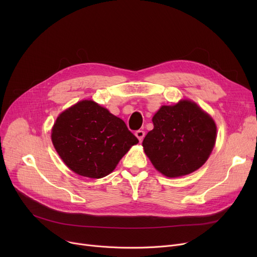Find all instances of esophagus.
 Instances as JSON below:
<instances>
[{"label":"esophagus","mask_w":257,"mask_h":257,"mask_svg":"<svg viewBox=\"0 0 257 257\" xmlns=\"http://www.w3.org/2000/svg\"><path fill=\"white\" fill-rule=\"evenodd\" d=\"M136 136L140 140V142H142L144 140V138H145V131L144 130H138L136 132Z\"/></svg>","instance_id":"1"}]
</instances>
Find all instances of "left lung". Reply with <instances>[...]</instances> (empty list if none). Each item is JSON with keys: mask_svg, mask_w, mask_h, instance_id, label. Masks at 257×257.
I'll return each instance as SVG.
<instances>
[{"mask_svg": "<svg viewBox=\"0 0 257 257\" xmlns=\"http://www.w3.org/2000/svg\"><path fill=\"white\" fill-rule=\"evenodd\" d=\"M154 128L143 142L145 153L157 171L175 178L205 164L217 138L213 119L194 102L163 106L152 118Z\"/></svg>", "mask_w": 257, "mask_h": 257, "instance_id": "left-lung-1", "label": "left lung"}]
</instances>
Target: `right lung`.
<instances>
[{"mask_svg": "<svg viewBox=\"0 0 257 257\" xmlns=\"http://www.w3.org/2000/svg\"><path fill=\"white\" fill-rule=\"evenodd\" d=\"M52 142L73 172L98 179L111 173L139 140L123 119L93 101L84 100L57 117Z\"/></svg>", "mask_w": 257, "mask_h": 257, "instance_id": "right-lung-1", "label": "right lung"}]
</instances>
